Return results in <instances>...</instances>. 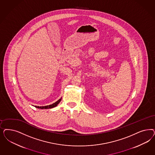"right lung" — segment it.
Here are the masks:
<instances>
[{
    "label": "right lung",
    "mask_w": 155,
    "mask_h": 155,
    "mask_svg": "<svg viewBox=\"0 0 155 155\" xmlns=\"http://www.w3.org/2000/svg\"><path fill=\"white\" fill-rule=\"evenodd\" d=\"M61 99H62V97H61L60 99H59L57 101H56L55 103L51 104V105H46V106H40V107H39V106H34H34L36 107V108H39V109H50V108H54L55 107H56L57 105L59 104V103H60V101L61 100Z\"/></svg>",
    "instance_id": "obj_1"
}]
</instances>
